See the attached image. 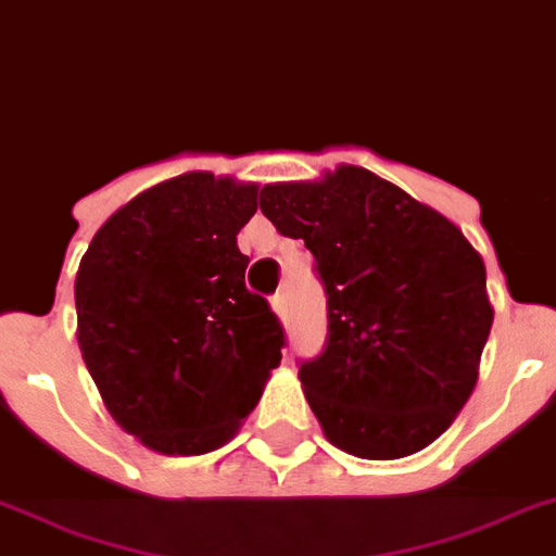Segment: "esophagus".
I'll return each instance as SVG.
<instances>
[{
	"mask_svg": "<svg viewBox=\"0 0 556 556\" xmlns=\"http://www.w3.org/2000/svg\"><path fill=\"white\" fill-rule=\"evenodd\" d=\"M273 312L278 317H283L287 315V295H283V292H278V295L273 298Z\"/></svg>",
	"mask_w": 556,
	"mask_h": 556,
	"instance_id": "esophagus-1",
	"label": "esophagus"
}]
</instances>
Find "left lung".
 Segmentation results:
<instances>
[{
  "label": "left lung",
  "mask_w": 556,
  "mask_h": 556,
  "mask_svg": "<svg viewBox=\"0 0 556 556\" xmlns=\"http://www.w3.org/2000/svg\"><path fill=\"white\" fill-rule=\"evenodd\" d=\"M258 202L309 247L326 289L324 351L298 371L326 439L371 462L419 453L476 388L492 329L481 255L433 207L354 165L267 185Z\"/></svg>",
  "instance_id": "1"
}]
</instances>
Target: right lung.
<instances>
[{"mask_svg":"<svg viewBox=\"0 0 556 556\" xmlns=\"http://www.w3.org/2000/svg\"><path fill=\"white\" fill-rule=\"evenodd\" d=\"M255 197V185L182 174L123 205L80 261L84 363L117 425L156 453L222 447L281 363L283 326L244 287L236 244Z\"/></svg>","mask_w":556,"mask_h":556,"instance_id":"1","label":"right lung"}]
</instances>
